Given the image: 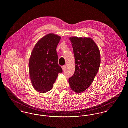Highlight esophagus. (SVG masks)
<instances>
[{"mask_svg":"<svg viewBox=\"0 0 128 128\" xmlns=\"http://www.w3.org/2000/svg\"><path fill=\"white\" fill-rule=\"evenodd\" d=\"M62 70H63V71H65V70H66V66H62Z\"/></svg>","mask_w":128,"mask_h":128,"instance_id":"esophagus-1","label":"esophagus"}]
</instances>
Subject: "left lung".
I'll use <instances>...</instances> for the list:
<instances>
[{
  "label": "left lung",
  "mask_w": 128,
  "mask_h": 128,
  "mask_svg": "<svg viewBox=\"0 0 128 128\" xmlns=\"http://www.w3.org/2000/svg\"><path fill=\"white\" fill-rule=\"evenodd\" d=\"M75 57V72L68 79L70 88L80 93L88 88L97 74L100 65V53L96 43L90 38H69Z\"/></svg>",
  "instance_id": "8db88e82"
}]
</instances>
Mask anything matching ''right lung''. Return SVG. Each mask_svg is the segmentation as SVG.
Listing matches in <instances>:
<instances>
[{
    "instance_id": "right-lung-1",
    "label": "right lung",
    "mask_w": 128,
    "mask_h": 128,
    "mask_svg": "<svg viewBox=\"0 0 128 128\" xmlns=\"http://www.w3.org/2000/svg\"><path fill=\"white\" fill-rule=\"evenodd\" d=\"M61 37L50 33L36 43L29 60V72L33 88L46 93L52 88L58 73L62 72L58 64L56 46Z\"/></svg>"
}]
</instances>
